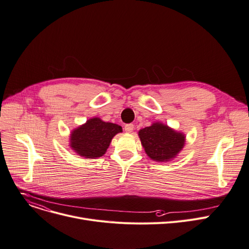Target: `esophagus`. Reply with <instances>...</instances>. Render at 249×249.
Returning a JSON list of instances; mask_svg holds the SVG:
<instances>
[{"label": "esophagus", "mask_w": 249, "mask_h": 249, "mask_svg": "<svg viewBox=\"0 0 249 249\" xmlns=\"http://www.w3.org/2000/svg\"><path fill=\"white\" fill-rule=\"evenodd\" d=\"M124 129H125L127 133H131V132L133 131V129H134V125L133 124H127V125H125Z\"/></svg>", "instance_id": "34e87169"}]
</instances>
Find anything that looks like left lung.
<instances>
[{"mask_svg": "<svg viewBox=\"0 0 249 249\" xmlns=\"http://www.w3.org/2000/svg\"><path fill=\"white\" fill-rule=\"evenodd\" d=\"M146 154L154 161L167 162L177 156L185 144V135L160 122L138 132Z\"/></svg>", "mask_w": 249, "mask_h": 249, "instance_id": "obj_1", "label": "left lung"}]
</instances>
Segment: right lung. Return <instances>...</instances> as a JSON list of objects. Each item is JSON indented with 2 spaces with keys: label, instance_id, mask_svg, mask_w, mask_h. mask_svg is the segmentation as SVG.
<instances>
[{
  "label": "right lung",
  "instance_id": "1",
  "mask_svg": "<svg viewBox=\"0 0 249 249\" xmlns=\"http://www.w3.org/2000/svg\"><path fill=\"white\" fill-rule=\"evenodd\" d=\"M120 132L121 126L94 117L71 132L70 147L82 157L95 159L106 153L112 138Z\"/></svg>",
  "mask_w": 249,
  "mask_h": 249
}]
</instances>
